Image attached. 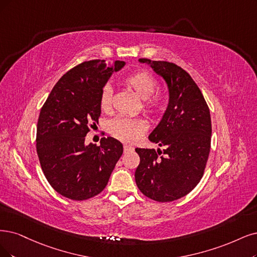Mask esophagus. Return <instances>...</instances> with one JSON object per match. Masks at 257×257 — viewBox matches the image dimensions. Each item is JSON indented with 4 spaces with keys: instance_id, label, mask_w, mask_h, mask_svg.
I'll list each match as a JSON object with an SVG mask.
<instances>
[{
    "instance_id": "34e87169",
    "label": "esophagus",
    "mask_w": 257,
    "mask_h": 257,
    "mask_svg": "<svg viewBox=\"0 0 257 257\" xmlns=\"http://www.w3.org/2000/svg\"><path fill=\"white\" fill-rule=\"evenodd\" d=\"M131 150H134V147L130 145H123V151H125V153H127V151H131Z\"/></svg>"
}]
</instances>
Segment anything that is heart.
Listing matches in <instances>:
<instances>
[{"label":"heart","instance_id":"1","mask_svg":"<svg viewBox=\"0 0 257 257\" xmlns=\"http://www.w3.org/2000/svg\"><path fill=\"white\" fill-rule=\"evenodd\" d=\"M123 84L134 91L144 101V108L150 114H158L164 108L165 97L163 93L157 92L158 80L153 74L140 70L126 76ZM112 104V89L104 85L99 95V106L102 111H109ZM148 128L147 121L142 117L117 116L110 121L109 131L116 139L132 143L143 136Z\"/></svg>","mask_w":257,"mask_h":257}]
</instances>
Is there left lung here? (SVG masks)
Instances as JSON below:
<instances>
[{"label":"left lung","mask_w":257,"mask_h":257,"mask_svg":"<svg viewBox=\"0 0 257 257\" xmlns=\"http://www.w3.org/2000/svg\"><path fill=\"white\" fill-rule=\"evenodd\" d=\"M167 83L168 106L148 137L164 149L136 148L140 164L136 182L146 197L159 202L177 200L200 182L210 155L212 122L203 95L186 71L167 61L139 59Z\"/></svg>","instance_id":"obj_1"}]
</instances>
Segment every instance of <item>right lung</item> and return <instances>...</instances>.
I'll return each instance as SVG.
<instances>
[{"mask_svg": "<svg viewBox=\"0 0 257 257\" xmlns=\"http://www.w3.org/2000/svg\"><path fill=\"white\" fill-rule=\"evenodd\" d=\"M125 64L96 59L74 66L55 84L41 108L38 158L47 181L65 198L81 201L101 193L122 155V144L113 138H102L99 146L85 145L84 140L89 127L98 123L102 88Z\"/></svg>", "mask_w": 257, "mask_h": 257, "instance_id": "right-lung-1", "label": "right lung"}]
</instances>
